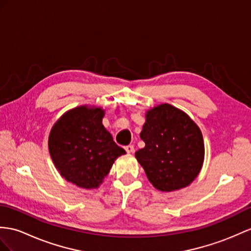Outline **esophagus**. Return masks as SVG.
<instances>
[{
  "label": "esophagus",
  "mask_w": 251,
  "mask_h": 251,
  "mask_svg": "<svg viewBox=\"0 0 251 251\" xmlns=\"http://www.w3.org/2000/svg\"><path fill=\"white\" fill-rule=\"evenodd\" d=\"M126 151L127 152V153H132V152L134 151V146L133 145H127L125 147Z\"/></svg>",
  "instance_id": "34e87169"
}]
</instances>
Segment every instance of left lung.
Instances as JSON below:
<instances>
[{
	"label": "left lung",
	"instance_id": "left-lung-1",
	"mask_svg": "<svg viewBox=\"0 0 251 251\" xmlns=\"http://www.w3.org/2000/svg\"><path fill=\"white\" fill-rule=\"evenodd\" d=\"M140 138L145 147L135 156L158 191L185 187L198 176L204 157L203 138L184 112L170 104L150 109Z\"/></svg>",
	"mask_w": 251,
	"mask_h": 251
}]
</instances>
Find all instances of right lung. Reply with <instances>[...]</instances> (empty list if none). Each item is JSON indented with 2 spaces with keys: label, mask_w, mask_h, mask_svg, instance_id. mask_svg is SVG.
Returning <instances> with one entry per match:
<instances>
[{
  "label": "right lung",
  "mask_w": 251,
  "mask_h": 251,
  "mask_svg": "<svg viewBox=\"0 0 251 251\" xmlns=\"http://www.w3.org/2000/svg\"><path fill=\"white\" fill-rule=\"evenodd\" d=\"M104 111L79 106L62 116L49 136V151L64 178L83 188H96L114 161L126 154L102 125Z\"/></svg>",
  "instance_id": "add662e5"
}]
</instances>
